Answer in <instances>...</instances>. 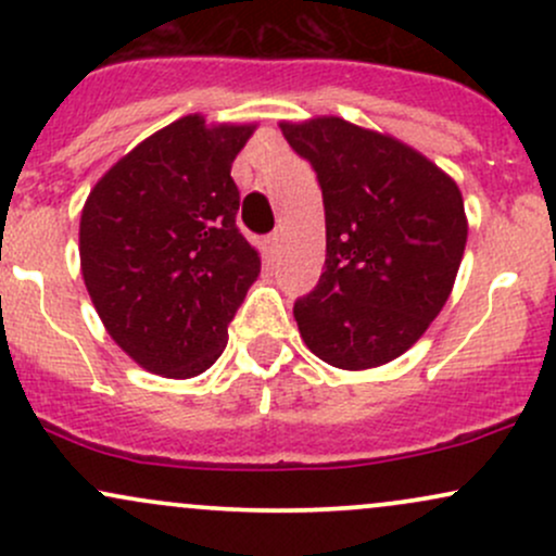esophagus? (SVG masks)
Segmentation results:
<instances>
[{
    "instance_id": "34e87169",
    "label": "esophagus",
    "mask_w": 556,
    "mask_h": 556,
    "mask_svg": "<svg viewBox=\"0 0 556 556\" xmlns=\"http://www.w3.org/2000/svg\"><path fill=\"white\" fill-rule=\"evenodd\" d=\"M279 242H282V235H279V232H271L269 238H266V248H269L271 256L279 251Z\"/></svg>"
}]
</instances>
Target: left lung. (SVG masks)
<instances>
[{
    "label": "left lung",
    "mask_w": 556,
    "mask_h": 556,
    "mask_svg": "<svg viewBox=\"0 0 556 556\" xmlns=\"http://www.w3.org/2000/svg\"><path fill=\"white\" fill-rule=\"evenodd\" d=\"M316 169L327 261L292 308L316 358L344 371L410 350L444 308L468 242L457 182L413 146L342 117L279 123Z\"/></svg>",
    "instance_id": "8db88e82"
}]
</instances>
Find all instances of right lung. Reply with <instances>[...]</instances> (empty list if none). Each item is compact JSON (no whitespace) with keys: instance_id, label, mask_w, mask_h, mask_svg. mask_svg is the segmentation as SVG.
I'll return each mask as SVG.
<instances>
[{"instance_id":"1","label":"right lung","mask_w":556,"mask_h":556,"mask_svg":"<svg viewBox=\"0 0 556 556\" xmlns=\"http://www.w3.org/2000/svg\"><path fill=\"white\" fill-rule=\"evenodd\" d=\"M253 130L185 114L140 140L86 198L83 282L112 340L146 371L190 379L214 366L258 279L229 177Z\"/></svg>"}]
</instances>
